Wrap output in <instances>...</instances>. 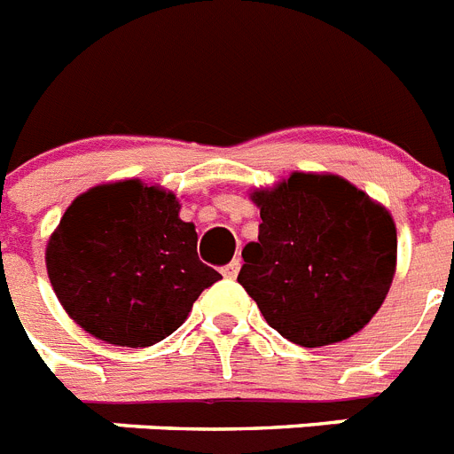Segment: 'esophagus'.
<instances>
[{"label":"esophagus","mask_w":454,"mask_h":454,"mask_svg":"<svg viewBox=\"0 0 454 454\" xmlns=\"http://www.w3.org/2000/svg\"><path fill=\"white\" fill-rule=\"evenodd\" d=\"M239 269H241V260H231L227 267H223V276L224 278H236L239 276Z\"/></svg>","instance_id":"1"}]
</instances>
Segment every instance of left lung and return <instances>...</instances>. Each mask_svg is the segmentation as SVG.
I'll list each match as a JSON object with an SVG mask.
<instances>
[{"instance_id": "8db88e82", "label": "left lung", "mask_w": 454, "mask_h": 454, "mask_svg": "<svg viewBox=\"0 0 454 454\" xmlns=\"http://www.w3.org/2000/svg\"><path fill=\"white\" fill-rule=\"evenodd\" d=\"M253 201L260 234L243 248L239 283L264 320L303 348L350 339L395 278L392 215L332 174H292Z\"/></svg>"}]
</instances>
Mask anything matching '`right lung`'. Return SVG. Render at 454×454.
<instances>
[{
    "label": "right lung",
    "mask_w": 454,
    "mask_h": 454,
    "mask_svg": "<svg viewBox=\"0 0 454 454\" xmlns=\"http://www.w3.org/2000/svg\"><path fill=\"white\" fill-rule=\"evenodd\" d=\"M171 192L141 181L76 197L46 248L51 286L88 334L145 348L181 327L215 269L197 254L192 223Z\"/></svg>",
    "instance_id": "obj_1"
}]
</instances>
